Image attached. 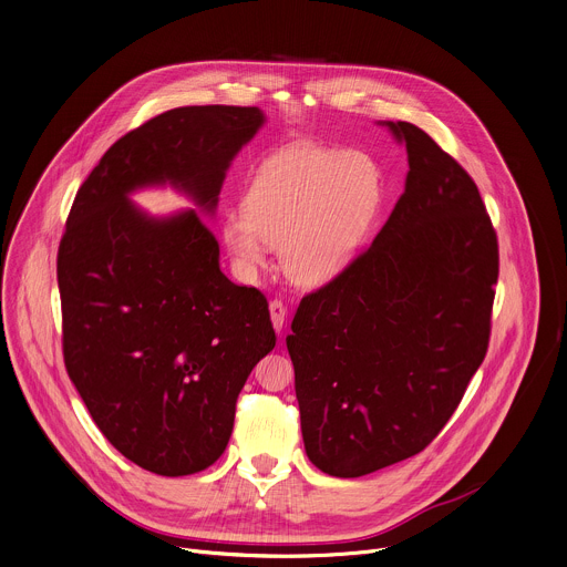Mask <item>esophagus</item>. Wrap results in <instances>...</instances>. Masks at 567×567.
Returning a JSON list of instances; mask_svg holds the SVG:
<instances>
[{
	"label": "esophagus",
	"instance_id": "1",
	"mask_svg": "<svg viewBox=\"0 0 567 567\" xmlns=\"http://www.w3.org/2000/svg\"><path fill=\"white\" fill-rule=\"evenodd\" d=\"M269 313H271V322H274L276 331L280 333L282 327H285V320H287V307H285V302L278 300V298L271 300V302H269Z\"/></svg>",
	"mask_w": 567,
	"mask_h": 567
}]
</instances>
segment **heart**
I'll return each instance as SVG.
<instances>
[{
  "label": "heart",
  "instance_id": "heart-1",
  "mask_svg": "<svg viewBox=\"0 0 567 567\" xmlns=\"http://www.w3.org/2000/svg\"><path fill=\"white\" fill-rule=\"evenodd\" d=\"M381 200V171L362 151L291 146L249 177L245 214H229L223 240L245 274L280 245L285 276L300 287L336 278L360 245Z\"/></svg>",
  "mask_w": 567,
  "mask_h": 567
}]
</instances>
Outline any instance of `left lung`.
<instances>
[{
    "mask_svg": "<svg viewBox=\"0 0 567 567\" xmlns=\"http://www.w3.org/2000/svg\"><path fill=\"white\" fill-rule=\"evenodd\" d=\"M408 182L373 243L307 293L287 349L309 461L355 478L423 452L456 412L492 331L498 240L470 173L388 122Z\"/></svg>",
    "mask_w": 567,
    "mask_h": 567,
    "instance_id": "obj_1",
    "label": "left lung"
}]
</instances>
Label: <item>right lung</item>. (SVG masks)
Masks as SVG:
<instances>
[{
  "mask_svg": "<svg viewBox=\"0 0 567 567\" xmlns=\"http://www.w3.org/2000/svg\"><path fill=\"white\" fill-rule=\"evenodd\" d=\"M256 106H179L122 135L82 182L58 249L62 351L106 441L159 476L214 465L236 401L276 344L269 302L220 271L198 212L144 216L133 188L171 182L214 212Z\"/></svg>",
  "mask_w": 567,
  "mask_h": 567,
  "instance_id": "right-lung-1",
  "label": "right lung"
}]
</instances>
